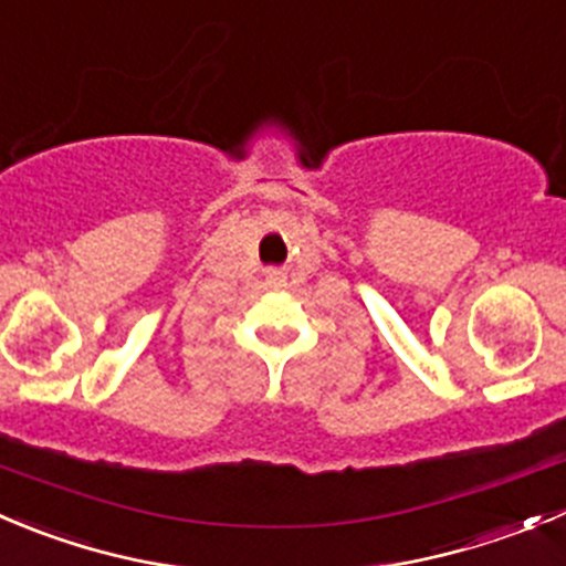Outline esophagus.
Segmentation results:
<instances>
[{
    "instance_id": "34e87169",
    "label": "esophagus",
    "mask_w": 566,
    "mask_h": 566,
    "mask_svg": "<svg viewBox=\"0 0 566 566\" xmlns=\"http://www.w3.org/2000/svg\"><path fill=\"white\" fill-rule=\"evenodd\" d=\"M284 279L287 276H284L282 268H265V282L271 284V287H282Z\"/></svg>"
}]
</instances>
